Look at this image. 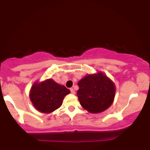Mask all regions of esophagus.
I'll return each mask as SVG.
<instances>
[{
  "label": "esophagus",
  "mask_w": 150,
  "mask_h": 150,
  "mask_svg": "<svg viewBox=\"0 0 150 150\" xmlns=\"http://www.w3.org/2000/svg\"><path fill=\"white\" fill-rule=\"evenodd\" d=\"M70 92H71V93L73 94H75V89H74L73 88H70Z\"/></svg>",
  "instance_id": "1"
}]
</instances>
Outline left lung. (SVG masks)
Masks as SVG:
<instances>
[{
  "mask_svg": "<svg viewBox=\"0 0 150 150\" xmlns=\"http://www.w3.org/2000/svg\"><path fill=\"white\" fill-rule=\"evenodd\" d=\"M77 85L78 100L81 106L89 113L103 112L113 104L116 86L102 72L87 74L79 81Z\"/></svg>",
  "mask_w": 150,
  "mask_h": 150,
  "instance_id": "8db88e82",
  "label": "left lung"
}]
</instances>
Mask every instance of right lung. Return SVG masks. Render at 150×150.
I'll use <instances>...</instances> for the list:
<instances>
[{"instance_id": "add662e5", "label": "right lung", "mask_w": 150, "mask_h": 150, "mask_svg": "<svg viewBox=\"0 0 150 150\" xmlns=\"http://www.w3.org/2000/svg\"><path fill=\"white\" fill-rule=\"evenodd\" d=\"M70 92L65 86L56 83L52 79H47L34 82L31 87L30 99L36 109L50 113L61 106L65 97Z\"/></svg>"}]
</instances>
